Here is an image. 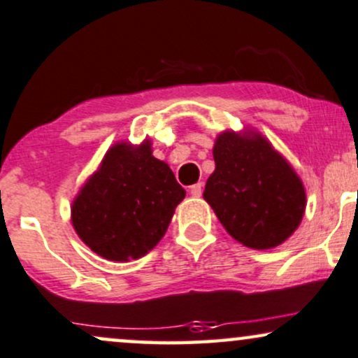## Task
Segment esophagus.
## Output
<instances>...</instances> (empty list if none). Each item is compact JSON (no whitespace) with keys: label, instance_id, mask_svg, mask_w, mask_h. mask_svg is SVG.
Returning a JSON list of instances; mask_svg holds the SVG:
<instances>
[{"label":"esophagus","instance_id":"esophagus-1","mask_svg":"<svg viewBox=\"0 0 358 358\" xmlns=\"http://www.w3.org/2000/svg\"><path fill=\"white\" fill-rule=\"evenodd\" d=\"M201 188H203V183H196V185H192L190 187V193L192 196H201Z\"/></svg>","mask_w":358,"mask_h":358}]
</instances>
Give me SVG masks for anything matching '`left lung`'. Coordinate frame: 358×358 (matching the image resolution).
<instances>
[{"label": "left lung", "mask_w": 358, "mask_h": 358, "mask_svg": "<svg viewBox=\"0 0 358 358\" xmlns=\"http://www.w3.org/2000/svg\"><path fill=\"white\" fill-rule=\"evenodd\" d=\"M203 198L236 242L255 250L283 243L305 212V190L264 136L225 131L213 148Z\"/></svg>", "instance_id": "left-lung-1"}]
</instances>
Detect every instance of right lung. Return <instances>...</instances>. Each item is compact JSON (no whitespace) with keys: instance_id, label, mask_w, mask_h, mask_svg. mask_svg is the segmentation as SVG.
Here are the masks:
<instances>
[{"instance_id":"right-lung-1","label":"right lung","mask_w":358,"mask_h":358,"mask_svg":"<svg viewBox=\"0 0 358 358\" xmlns=\"http://www.w3.org/2000/svg\"><path fill=\"white\" fill-rule=\"evenodd\" d=\"M187 192L150 143H118L73 201L71 222L94 253L113 262L146 255L165 235Z\"/></svg>"}]
</instances>
